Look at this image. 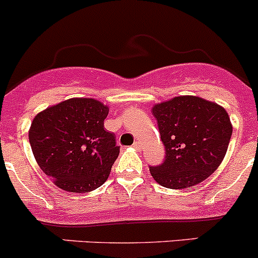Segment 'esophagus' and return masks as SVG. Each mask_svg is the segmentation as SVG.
<instances>
[{"instance_id": "obj_1", "label": "esophagus", "mask_w": 258, "mask_h": 258, "mask_svg": "<svg viewBox=\"0 0 258 258\" xmlns=\"http://www.w3.org/2000/svg\"><path fill=\"white\" fill-rule=\"evenodd\" d=\"M132 146H134L136 150H141L142 144H141V142H140V141H136L134 145H132Z\"/></svg>"}]
</instances>
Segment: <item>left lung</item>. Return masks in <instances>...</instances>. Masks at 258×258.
Masks as SVG:
<instances>
[{"label": "left lung", "instance_id": "8db88e82", "mask_svg": "<svg viewBox=\"0 0 258 258\" xmlns=\"http://www.w3.org/2000/svg\"><path fill=\"white\" fill-rule=\"evenodd\" d=\"M165 160L150 166L155 181L169 189L194 186L211 176L226 156L231 119L226 109L197 96H179L152 107Z\"/></svg>", "mask_w": 258, "mask_h": 258}]
</instances>
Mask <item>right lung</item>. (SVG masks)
<instances>
[{"instance_id":"1","label":"right lung","mask_w":258,"mask_h":258,"mask_svg":"<svg viewBox=\"0 0 258 258\" xmlns=\"http://www.w3.org/2000/svg\"><path fill=\"white\" fill-rule=\"evenodd\" d=\"M108 111L94 98H71L34 117L29 130L32 154L57 187L88 192L108 179L119 154L114 135L104 130Z\"/></svg>"}]
</instances>
